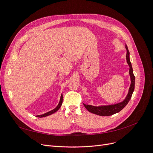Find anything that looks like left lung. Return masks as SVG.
<instances>
[{"mask_svg":"<svg viewBox=\"0 0 153 153\" xmlns=\"http://www.w3.org/2000/svg\"><path fill=\"white\" fill-rule=\"evenodd\" d=\"M126 48L127 50L126 53V60L128 65L129 66V75H130L131 78V85L129 87V92L128 93V95L125 100L122 101V102L112 105H106V106H94L89 105H85L84 104L85 108L89 111V112L95 114L96 115H101V116H109V115H112L117 112H119L122 109H123L126 105L128 103L129 101L130 100L133 92L134 91V89H135V77L133 75V68L131 66V64L130 61H129V52L128 51V47L126 45Z\"/></svg>","mask_w":153,"mask_h":153,"instance_id":"8db88e82","label":"left lung"}]
</instances>
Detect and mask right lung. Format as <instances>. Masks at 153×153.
Returning a JSON list of instances; mask_svg holds the SVG:
<instances>
[{
    "label": "right lung",
    "mask_w": 153,
    "mask_h": 153,
    "mask_svg": "<svg viewBox=\"0 0 153 153\" xmlns=\"http://www.w3.org/2000/svg\"><path fill=\"white\" fill-rule=\"evenodd\" d=\"M62 100H63V98H62V94H61V100H60L59 103V105L57 106V107H56V108H54V109H53V110H52L50 111V112H47V113L44 114L39 115H37L36 117H47V116H48V115H51V114H52L55 113V112H57V111L60 108V107H61V105H62Z\"/></svg>",
    "instance_id": "add662e5"
}]
</instances>
